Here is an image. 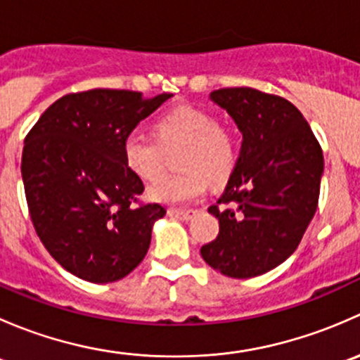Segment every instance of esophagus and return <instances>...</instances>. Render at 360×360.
Here are the masks:
<instances>
[{"label":"esophagus","mask_w":360,"mask_h":360,"mask_svg":"<svg viewBox=\"0 0 360 360\" xmlns=\"http://www.w3.org/2000/svg\"><path fill=\"white\" fill-rule=\"evenodd\" d=\"M169 214H170V216H174V217H179V219H183V221H190L191 217H193L195 214H197V210H191V209H188V210L169 209Z\"/></svg>","instance_id":"1"}]
</instances>
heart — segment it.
<instances>
[{"label":"heart","mask_w":360,"mask_h":360,"mask_svg":"<svg viewBox=\"0 0 360 360\" xmlns=\"http://www.w3.org/2000/svg\"><path fill=\"white\" fill-rule=\"evenodd\" d=\"M157 141L130 134L123 141V162L137 177L153 181L163 170V148L184 144L179 158L181 174L165 176L151 184L150 200L167 205H183L200 198L210 181L224 183L237 163V139L219 125L214 112L183 104L167 111L155 122Z\"/></svg>","instance_id":"heart-1"}]
</instances>
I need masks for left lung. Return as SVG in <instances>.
<instances>
[{
  "mask_svg": "<svg viewBox=\"0 0 360 360\" xmlns=\"http://www.w3.org/2000/svg\"><path fill=\"white\" fill-rule=\"evenodd\" d=\"M209 99L242 134V150L223 195L209 212L219 235L202 245L209 266L250 278L284 263L317 210L322 150L294 104L256 89H219Z\"/></svg>",
  "mask_w": 360,
  "mask_h": 360,
  "instance_id": "obj_1",
  "label": "left lung"
}]
</instances>
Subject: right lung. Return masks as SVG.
I'll return each mask as SVG.
<instances>
[{"instance_id":"1","label":"right lung","mask_w":360,"mask_h":360,"mask_svg":"<svg viewBox=\"0 0 360 360\" xmlns=\"http://www.w3.org/2000/svg\"><path fill=\"white\" fill-rule=\"evenodd\" d=\"M172 94L94 89L52 104L24 141L22 181L43 245L69 274L116 282L146 256L158 203L136 207L144 186L123 162V141Z\"/></svg>"}]
</instances>
